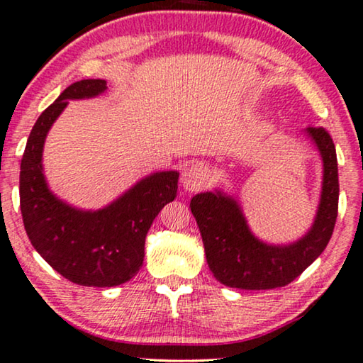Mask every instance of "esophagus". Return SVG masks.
Returning <instances> with one entry per match:
<instances>
[{
    "instance_id": "34e87169",
    "label": "esophagus",
    "mask_w": 363,
    "mask_h": 363,
    "mask_svg": "<svg viewBox=\"0 0 363 363\" xmlns=\"http://www.w3.org/2000/svg\"><path fill=\"white\" fill-rule=\"evenodd\" d=\"M209 180V173L206 170V167H203L201 164H194L191 167L182 173V186L185 188L186 191H201L204 186L208 185Z\"/></svg>"
}]
</instances>
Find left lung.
<instances>
[{"label": "left lung", "instance_id": "left-lung-1", "mask_svg": "<svg viewBox=\"0 0 363 363\" xmlns=\"http://www.w3.org/2000/svg\"><path fill=\"white\" fill-rule=\"evenodd\" d=\"M323 159L321 201L313 228L296 242L265 244L250 233L239 203L220 191L193 196L190 208L201 233L204 254L216 280L240 290L285 286L308 269L333 235L339 206L335 147L324 128H308Z\"/></svg>", "mask_w": 363, "mask_h": 363}]
</instances>
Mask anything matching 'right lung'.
I'll list each match as a JSON object with an SVG mask.
<instances>
[{"label":"right lung","mask_w":363,"mask_h":363,"mask_svg":"<svg viewBox=\"0 0 363 363\" xmlns=\"http://www.w3.org/2000/svg\"><path fill=\"white\" fill-rule=\"evenodd\" d=\"M106 88L104 80H80L62 91L35 121L19 175L21 214L30 244L67 280L98 288L118 286L139 272L145 235L178 188V172L152 173L98 211L68 206L52 194L42 173L47 133L68 99L98 96Z\"/></svg>","instance_id":"right-lung-1"}]
</instances>
